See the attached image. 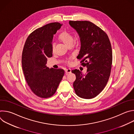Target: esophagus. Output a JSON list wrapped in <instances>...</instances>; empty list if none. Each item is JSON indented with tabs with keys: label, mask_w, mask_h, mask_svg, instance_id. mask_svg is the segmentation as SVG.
I'll list each match as a JSON object with an SVG mask.
<instances>
[{
	"label": "esophagus",
	"mask_w": 134,
	"mask_h": 134,
	"mask_svg": "<svg viewBox=\"0 0 134 134\" xmlns=\"http://www.w3.org/2000/svg\"><path fill=\"white\" fill-rule=\"evenodd\" d=\"M71 71V69H70V68H68V69H66L65 70V72H66V74H69V73H70Z\"/></svg>",
	"instance_id": "esophagus-1"
}]
</instances>
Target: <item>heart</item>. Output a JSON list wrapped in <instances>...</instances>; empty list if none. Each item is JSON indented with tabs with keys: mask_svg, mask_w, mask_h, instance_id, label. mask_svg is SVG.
<instances>
[{
	"mask_svg": "<svg viewBox=\"0 0 134 134\" xmlns=\"http://www.w3.org/2000/svg\"><path fill=\"white\" fill-rule=\"evenodd\" d=\"M59 39L67 46L69 44L72 43L74 41V37L71 33L66 31H63L62 32L59 36ZM54 44H52V50L54 51Z\"/></svg>",
	"mask_w": 134,
	"mask_h": 134,
	"instance_id": "1",
	"label": "heart"
}]
</instances>
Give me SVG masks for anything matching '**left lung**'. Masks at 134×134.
Segmentation results:
<instances>
[{
  "instance_id": "obj_1",
  "label": "left lung",
  "mask_w": 134,
  "mask_h": 134,
  "mask_svg": "<svg viewBox=\"0 0 134 134\" xmlns=\"http://www.w3.org/2000/svg\"><path fill=\"white\" fill-rule=\"evenodd\" d=\"M69 24L80 39L77 58L82 59V65L87 67L84 75L77 69L71 70L76 75L74 88L79 97L92 99L102 91L110 77L112 62L110 41L107 34L91 22L70 21Z\"/></svg>"
}]
</instances>
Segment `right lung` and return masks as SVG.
Returning a JSON list of instances; mask_svg holds the SVG:
<instances>
[{
	"mask_svg": "<svg viewBox=\"0 0 134 134\" xmlns=\"http://www.w3.org/2000/svg\"><path fill=\"white\" fill-rule=\"evenodd\" d=\"M61 26L54 22L35 30L27 37L23 48L22 65L25 80L32 91L41 98L52 96L64 75V69L46 66L47 58L52 56L53 35Z\"/></svg>",
	"mask_w": 134,
	"mask_h": 134,
	"instance_id": "obj_1",
	"label": "right lung"
}]
</instances>
